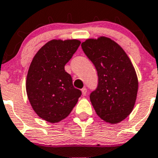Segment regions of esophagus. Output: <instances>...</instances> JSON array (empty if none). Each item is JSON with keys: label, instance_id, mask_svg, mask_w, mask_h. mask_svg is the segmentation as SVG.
Returning <instances> with one entry per match:
<instances>
[{"label": "esophagus", "instance_id": "34e87169", "mask_svg": "<svg viewBox=\"0 0 158 158\" xmlns=\"http://www.w3.org/2000/svg\"><path fill=\"white\" fill-rule=\"evenodd\" d=\"M81 91H82V94H83V96H86V94H87V88H83Z\"/></svg>", "mask_w": 158, "mask_h": 158}]
</instances>
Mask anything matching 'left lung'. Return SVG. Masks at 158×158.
I'll return each mask as SVG.
<instances>
[{
  "label": "left lung",
  "mask_w": 158,
  "mask_h": 158,
  "mask_svg": "<svg viewBox=\"0 0 158 158\" xmlns=\"http://www.w3.org/2000/svg\"><path fill=\"white\" fill-rule=\"evenodd\" d=\"M81 46L98 75L97 89L90 94L92 106L102 120L118 123L131 113L136 100L134 66L121 46L108 37L88 39Z\"/></svg>",
  "instance_id": "obj_1"
}]
</instances>
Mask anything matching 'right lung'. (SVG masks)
Segmentation results:
<instances>
[{"instance_id":"right-lung-1","label":"right lung","mask_w":158,"mask_h":158,"mask_svg":"<svg viewBox=\"0 0 158 158\" xmlns=\"http://www.w3.org/2000/svg\"><path fill=\"white\" fill-rule=\"evenodd\" d=\"M81 42L78 40H52L36 52L28 70L26 90L36 114L56 123L66 118L78 102L81 91L73 86L65 70Z\"/></svg>"}]
</instances>
